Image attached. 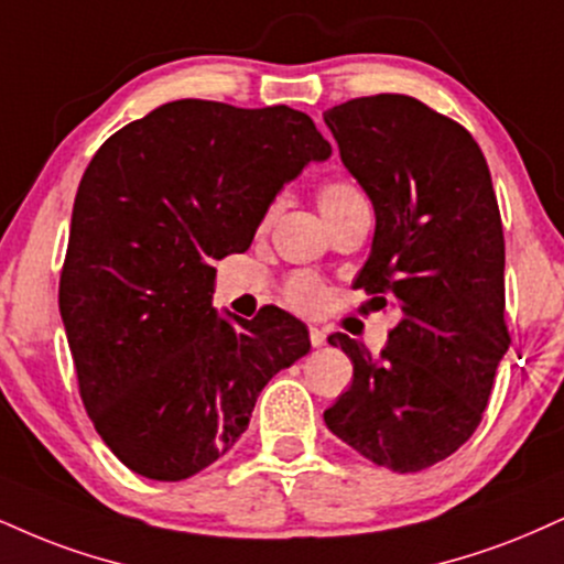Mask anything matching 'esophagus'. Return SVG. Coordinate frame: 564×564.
<instances>
[{
  "label": "esophagus",
  "mask_w": 564,
  "mask_h": 564,
  "mask_svg": "<svg viewBox=\"0 0 564 564\" xmlns=\"http://www.w3.org/2000/svg\"><path fill=\"white\" fill-rule=\"evenodd\" d=\"M310 341L312 347H325V328H321V325H310Z\"/></svg>",
  "instance_id": "34e87169"
}]
</instances>
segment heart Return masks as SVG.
<instances>
[{
  "label": "heart",
  "instance_id": "1",
  "mask_svg": "<svg viewBox=\"0 0 564 564\" xmlns=\"http://www.w3.org/2000/svg\"><path fill=\"white\" fill-rule=\"evenodd\" d=\"M365 196L351 181H328L317 194V202H321V209L325 217H334L347 209L357 202H362ZM323 286L312 275H294L289 278L286 286H283V300L291 304L294 310L312 312L323 304Z\"/></svg>",
  "mask_w": 564,
  "mask_h": 564
}]
</instances>
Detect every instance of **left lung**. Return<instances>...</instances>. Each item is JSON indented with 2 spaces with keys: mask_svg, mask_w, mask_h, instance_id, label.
<instances>
[{
  "mask_svg": "<svg viewBox=\"0 0 564 564\" xmlns=\"http://www.w3.org/2000/svg\"><path fill=\"white\" fill-rule=\"evenodd\" d=\"M323 120L376 209L355 286L399 312L381 357L328 336L355 378L323 417L370 463L417 473L476 433L510 347L491 173L463 126L404 94L349 99Z\"/></svg>",
  "mask_w": 564,
  "mask_h": 564,
  "instance_id": "obj_1",
  "label": "left lung"
}]
</instances>
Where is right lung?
<instances>
[{"mask_svg": "<svg viewBox=\"0 0 564 564\" xmlns=\"http://www.w3.org/2000/svg\"><path fill=\"white\" fill-rule=\"evenodd\" d=\"M330 158L310 115L167 101L112 133L80 178L59 275L78 391L115 457L192 478L247 431L278 370L310 351L278 307L217 315L215 262L243 252L283 183Z\"/></svg>", "mask_w": 564, "mask_h": 564, "instance_id": "1", "label": "right lung"}]
</instances>
